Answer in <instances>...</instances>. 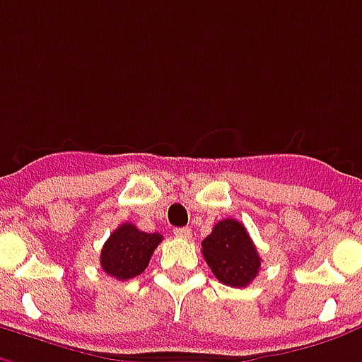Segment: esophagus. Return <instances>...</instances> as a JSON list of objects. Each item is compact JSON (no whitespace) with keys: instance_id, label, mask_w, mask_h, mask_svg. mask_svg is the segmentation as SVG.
Masks as SVG:
<instances>
[{"instance_id":"34e87169","label":"esophagus","mask_w":362,"mask_h":362,"mask_svg":"<svg viewBox=\"0 0 362 362\" xmlns=\"http://www.w3.org/2000/svg\"><path fill=\"white\" fill-rule=\"evenodd\" d=\"M174 235H176L178 240H189V238H192V230H189V228H176V230H174Z\"/></svg>"}]
</instances>
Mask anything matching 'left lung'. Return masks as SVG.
Returning <instances> with one entry per match:
<instances>
[{
  "label": "left lung",
  "instance_id": "left-lung-1",
  "mask_svg": "<svg viewBox=\"0 0 362 362\" xmlns=\"http://www.w3.org/2000/svg\"><path fill=\"white\" fill-rule=\"evenodd\" d=\"M203 259L216 280L232 288H245L261 269V255L247 230L235 218H224L202 242Z\"/></svg>",
  "mask_w": 362,
  "mask_h": 362
}]
</instances>
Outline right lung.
Returning a JSON list of instances; mask_svg holds the SVG:
<instances>
[{
  "mask_svg": "<svg viewBox=\"0 0 362 362\" xmlns=\"http://www.w3.org/2000/svg\"><path fill=\"white\" fill-rule=\"evenodd\" d=\"M163 240V235L153 232H141L130 222L120 224L105 242L99 263L109 276L117 280H130L141 274L149 264V259Z\"/></svg>",
  "mask_w": 362,
  "mask_h": 362,
  "instance_id": "right-lung-1",
  "label": "right lung"
}]
</instances>
